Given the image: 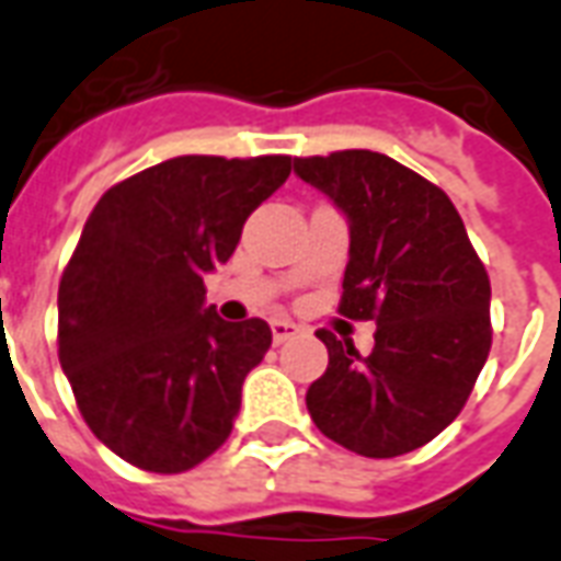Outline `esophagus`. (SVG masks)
<instances>
[{
  "instance_id": "1",
  "label": "esophagus",
  "mask_w": 561,
  "mask_h": 561,
  "mask_svg": "<svg viewBox=\"0 0 561 561\" xmlns=\"http://www.w3.org/2000/svg\"><path fill=\"white\" fill-rule=\"evenodd\" d=\"M270 330H273V342L282 344L288 342V339H294V335L300 333V327L294 321H285V318H276V321H270Z\"/></svg>"
}]
</instances>
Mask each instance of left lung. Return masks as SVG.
I'll return each instance as SVG.
<instances>
[{"mask_svg":"<svg viewBox=\"0 0 561 561\" xmlns=\"http://www.w3.org/2000/svg\"><path fill=\"white\" fill-rule=\"evenodd\" d=\"M294 172L351 222L339 312L375 321V347L321 330L330 365L306 392L323 437L398 458L455 422L491 354V279L451 198L377 151L297 157Z\"/></svg>","mask_w":561,"mask_h":561,"instance_id":"1","label":"left lung"}]
</instances>
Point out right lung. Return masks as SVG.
<instances>
[{"mask_svg":"<svg viewBox=\"0 0 561 561\" xmlns=\"http://www.w3.org/2000/svg\"><path fill=\"white\" fill-rule=\"evenodd\" d=\"M291 157H175L110 186L59 282V363L91 434L148 472H186L234 428L267 321L205 306L243 222Z\"/></svg>","mask_w":561,"mask_h":561,"instance_id":"add662e5","label":"right lung"}]
</instances>
